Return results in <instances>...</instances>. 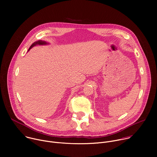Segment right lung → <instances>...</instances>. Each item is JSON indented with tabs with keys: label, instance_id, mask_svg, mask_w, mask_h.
Here are the masks:
<instances>
[{
	"label": "right lung",
	"instance_id": "right-lung-1",
	"mask_svg": "<svg viewBox=\"0 0 157 157\" xmlns=\"http://www.w3.org/2000/svg\"><path fill=\"white\" fill-rule=\"evenodd\" d=\"M49 44V43H47V42H46L45 41L38 40L37 41L34 42V43L32 44V45L30 46V47L29 48V49L28 52H29V51H30V50L31 48H32L33 47H35V46H36V45H46V44Z\"/></svg>",
	"mask_w": 157,
	"mask_h": 157
}]
</instances>
